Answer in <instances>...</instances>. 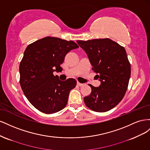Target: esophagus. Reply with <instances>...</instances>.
<instances>
[{"instance_id": "esophagus-1", "label": "esophagus", "mask_w": 150, "mask_h": 150, "mask_svg": "<svg viewBox=\"0 0 150 150\" xmlns=\"http://www.w3.org/2000/svg\"><path fill=\"white\" fill-rule=\"evenodd\" d=\"M77 84H78L79 86H83L84 85L83 83H79V82L77 83Z\"/></svg>"}]
</instances>
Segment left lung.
<instances>
[{"mask_svg": "<svg viewBox=\"0 0 150 150\" xmlns=\"http://www.w3.org/2000/svg\"><path fill=\"white\" fill-rule=\"evenodd\" d=\"M87 54L99 87L91 84V93L84 98L86 106L96 112L115 108L123 98L131 76V65L125 48L108 38L77 40Z\"/></svg>", "mask_w": 150, "mask_h": 150, "instance_id": "1", "label": "left lung"}]
</instances>
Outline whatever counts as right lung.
Masks as SVG:
<instances>
[{
  "label": "right lung",
  "instance_id": "right-lung-1",
  "mask_svg": "<svg viewBox=\"0 0 150 150\" xmlns=\"http://www.w3.org/2000/svg\"><path fill=\"white\" fill-rule=\"evenodd\" d=\"M72 40L46 37L29 44L20 62V84L25 97L33 105L46 114L62 110L76 81H62L54 71H60L66 54L78 48Z\"/></svg>",
  "mask_w": 150,
  "mask_h": 150
}]
</instances>
